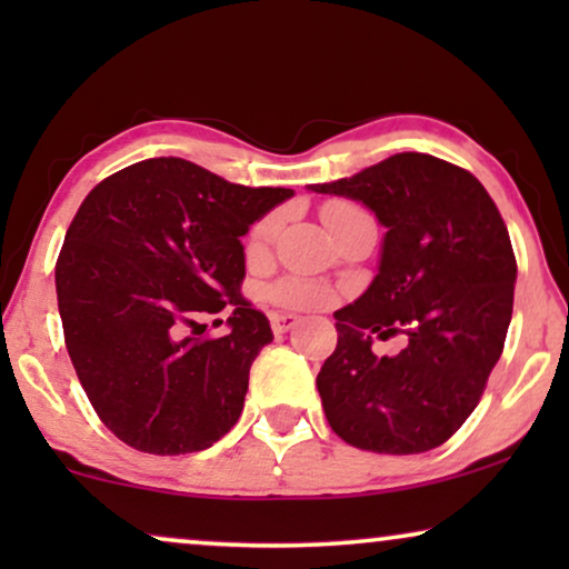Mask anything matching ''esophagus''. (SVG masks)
<instances>
[{
	"label": "esophagus",
	"instance_id": "obj_1",
	"mask_svg": "<svg viewBox=\"0 0 569 569\" xmlns=\"http://www.w3.org/2000/svg\"><path fill=\"white\" fill-rule=\"evenodd\" d=\"M269 321H271V329H274L277 333H284V331H290L292 326L300 321V316L287 313V310H274V313L269 316Z\"/></svg>",
	"mask_w": 569,
	"mask_h": 569
}]
</instances>
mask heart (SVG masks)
Returning a JSON list of instances; mask_svg holds the SVG:
<instances>
[{"label":"heart","mask_w":569,"mask_h":569,"mask_svg":"<svg viewBox=\"0 0 569 569\" xmlns=\"http://www.w3.org/2000/svg\"><path fill=\"white\" fill-rule=\"evenodd\" d=\"M362 209H357L355 204H347V201H333V204H326L323 207V222L326 228H333L339 220H345V217H352V214H360ZM277 228V217H267V220H261L256 224L253 232H251V248H259L269 240L271 232ZM274 298L279 302H284V306H295V308H316L326 302L329 298V292L323 290L321 284H313V282H306V279H284V282H279L274 287Z\"/></svg>","instance_id":"b5f03b06"}]
</instances>
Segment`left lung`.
Segmentation results:
<instances>
[{"instance_id": "left-lung-1", "label": "left lung", "mask_w": 569, "mask_h": 569, "mask_svg": "<svg viewBox=\"0 0 569 569\" xmlns=\"http://www.w3.org/2000/svg\"><path fill=\"white\" fill-rule=\"evenodd\" d=\"M308 189L360 201L386 228L378 274L333 313L337 349L316 378L331 430L372 453L442 446L477 409L512 316L518 267L492 197L425 152ZM399 330V356L371 355L372 332Z\"/></svg>"}]
</instances>
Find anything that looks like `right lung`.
I'll return each instance as SVG.
<instances>
[{
    "label": "right lung",
    "instance_id": "obj_1",
    "mask_svg": "<svg viewBox=\"0 0 569 569\" xmlns=\"http://www.w3.org/2000/svg\"><path fill=\"white\" fill-rule=\"evenodd\" d=\"M290 197L150 158L108 176L77 209L57 261L59 316L92 409L127 446L193 453L238 422L251 365L274 339L240 295V238ZM220 309L224 338L184 333Z\"/></svg>",
    "mask_w": 569,
    "mask_h": 569
}]
</instances>
